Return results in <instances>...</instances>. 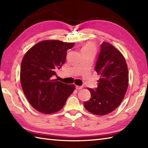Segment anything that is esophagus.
<instances>
[{
  "mask_svg": "<svg viewBox=\"0 0 148 148\" xmlns=\"http://www.w3.org/2000/svg\"><path fill=\"white\" fill-rule=\"evenodd\" d=\"M83 88V86H76V90H81V89H82Z\"/></svg>",
  "mask_w": 148,
  "mask_h": 148,
  "instance_id": "34e87169",
  "label": "esophagus"
}]
</instances>
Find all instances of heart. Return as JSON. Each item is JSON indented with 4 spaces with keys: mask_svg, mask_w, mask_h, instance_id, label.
<instances>
[{
    "mask_svg": "<svg viewBox=\"0 0 148 148\" xmlns=\"http://www.w3.org/2000/svg\"><path fill=\"white\" fill-rule=\"evenodd\" d=\"M95 46L94 45V44L89 42H87L83 46L82 49H81V51H91V50H92V51H95Z\"/></svg>",
    "mask_w": 148,
    "mask_h": 148,
    "instance_id": "heart-1",
    "label": "heart"
}]
</instances>
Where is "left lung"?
Masks as SVG:
<instances>
[{"label":"left lung","mask_w":148,"mask_h":148,"mask_svg":"<svg viewBox=\"0 0 148 148\" xmlns=\"http://www.w3.org/2000/svg\"><path fill=\"white\" fill-rule=\"evenodd\" d=\"M95 70L100 77L98 86L94 90L88 88L91 98L84 106L93 114L103 116L115 110L124 99L128 85V68L119 50L103 42Z\"/></svg>","instance_id":"8db88e82"}]
</instances>
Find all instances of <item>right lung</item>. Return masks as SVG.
I'll return each mask as SVG.
<instances>
[{"instance_id":"add662e5","label":"right lung","mask_w":148,"mask_h":148,"mask_svg":"<svg viewBox=\"0 0 148 148\" xmlns=\"http://www.w3.org/2000/svg\"><path fill=\"white\" fill-rule=\"evenodd\" d=\"M74 45L57 40H43L23 56L20 69L21 87L37 111L45 114L59 111L74 92V84H64L53 77L65 63L67 50Z\"/></svg>"}]
</instances>
